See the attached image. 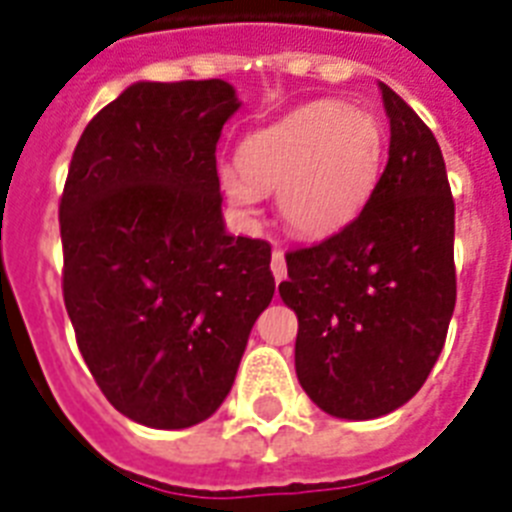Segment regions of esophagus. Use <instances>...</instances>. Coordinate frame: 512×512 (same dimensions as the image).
Returning a JSON list of instances; mask_svg holds the SVG:
<instances>
[{"label":"esophagus","instance_id":"1","mask_svg":"<svg viewBox=\"0 0 512 512\" xmlns=\"http://www.w3.org/2000/svg\"><path fill=\"white\" fill-rule=\"evenodd\" d=\"M270 270H273V278H276V281H284L286 278V260L281 249H273V255H270Z\"/></svg>","mask_w":512,"mask_h":512}]
</instances>
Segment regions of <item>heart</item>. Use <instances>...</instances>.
Listing matches in <instances>:
<instances>
[{"mask_svg": "<svg viewBox=\"0 0 512 512\" xmlns=\"http://www.w3.org/2000/svg\"><path fill=\"white\" fill-rule=\"evenodd\" d=\"M384 162V128L373 112L313 102L289 112L242 144L239 162L218 168L220 189L244 215L263 191H276L278 213L299 236H331L368 205Z\"/></svg>", "mask_w": 512, "mask_h": 512, "instance_id": "1", "label": "heart"}]
</instances>
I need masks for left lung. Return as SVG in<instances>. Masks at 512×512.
Wrapping results in <instances>:
<instances>
[{
  "instance_id": "1",
  "label": "left lung",
  "mask_w": 512,
  "mask_h": 512,
  "mask_svg": "<svg viewBox=\"0 0 512 512\" xmlns=\"http://www.w3.org/2000/svg\"><path fill=\"white\" fill-rule=\"evenodd\" d=\"M378 86L392 128L384 173L350 226L286 255L278 286L299 321V384L347 421L381 418L421 389L458 294L442 149L400 94Z\"/></svg>"
}]
</instances>
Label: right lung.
I'll use <instances>...</instances> for the list:
<instances>
[{"mask_svg":"<svg viewBox=\"0 0 512 512\" xmlns=\"http://www.w3.org/2000/svg\"><path fill=\"white\" fill-rule=\"evenodd\" d=\"M231 83H131L91 118L60 199L62 294L110 405L189 429L234 386L276 281L270 244L226 234L215 147Z\"/></svg>","mask_w":512,"mask_h":512,"instance_id":"1","label":"right lung"}]
</instances>
